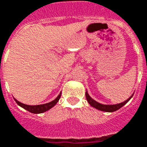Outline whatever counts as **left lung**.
I'll return each mask as SVG.
<instances>
[{"mask_svg": "<svg viewBox=\"0 0 147 147\" xmlns=\"http://www.w3.org/2000/svg\"><path fill=\"white\" fill-rule=\"evenodd\" d=\"M134 95V94H133ZM133 95H131V97L129 98H127L126 101H124L123 102H120V103H118V104H114V105H105V104H101L99 102H96L95 100H94L93 98H91L90 95H88V91H86V98L88 100V102H89V104L95 107L97 110H99V111H106V112H113V111H115L117 110L120 109L123 106H124L126 103H127L131 98Z\"/></svg>", "mask_w": 147, "mask_h": 147, "instance_id": "left-lung-1", "label": "left lung"}]
</instances>
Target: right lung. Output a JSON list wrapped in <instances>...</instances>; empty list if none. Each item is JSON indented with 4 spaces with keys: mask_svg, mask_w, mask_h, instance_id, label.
<instances>
[{
    "mask_svg": "<svg viewBox=\"0 0 147 147\" xmlns=\"http://www.w3.org/2000/svg\"><path fill=\"white\" fill-rule=\"evenodd\" d=\"M60 96H61V93H59V95H58L53 101H52V102H48V103H45V104H40V105L35 106L26 105V104H24L22 102L17 101L16 98H14V99H15V101H16V103L20 106V107H23L24 109L27 110L29 112L33 113V114H40V113L45 112V111H49V110L51 109L52 107H53L57 103V102L59 101Z\"/></svg>",
    "mask_w": 147,
    "mask_h": 147,
    "instance_id": "1",
    "label": "right lung"
}]
</instances>
